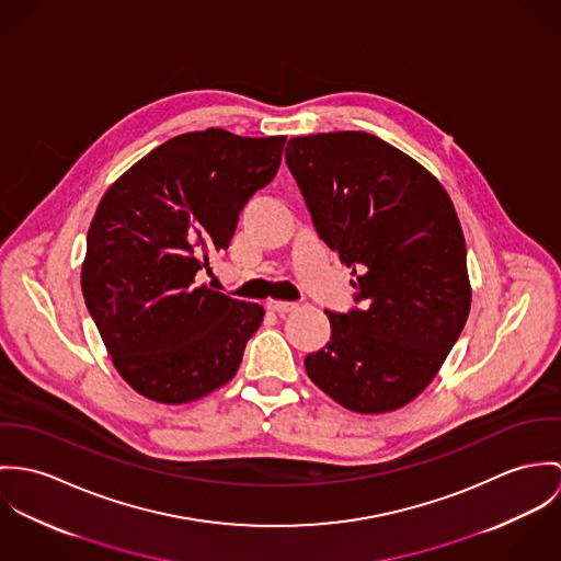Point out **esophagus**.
Instances as JSON below:
<instances>
[{"instance_id":"34e87169","label":"esophagus","mask_w":561,"mask_h":561,"mask_svg":"<svg viewBox=\"0 0 561 561\" xmlns=\"http://www.w3.org/2000/svg\"><path fill=\"white\" fill-rule=\"evenodd\" d=\"M266 310L275 311V313L284 316V313H290V311L297 310V304H286V301H266Z\"/></svg>"}]
</instances>
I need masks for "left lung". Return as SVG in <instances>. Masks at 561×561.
<instances>
[{
  "label": "left lung",
  "mask_w": 561,
  "mask_h": 561,
  "mask_svg": "<svg viewBox=\"0 0 561 561\" xmlns=\"http://www.w3.org/2000/svg\"><path fill=\"white\" fill-rule=\"evenodd\" d=\"M286 163L318 237L353 268L355 301L324 311L329 342L306 357L313 385L355 413L417 398L471 310L458 215L435 176L362 130L293 137Z\"/></svg>",
  "instance_id": "left-lung-1"
}]
</instances>
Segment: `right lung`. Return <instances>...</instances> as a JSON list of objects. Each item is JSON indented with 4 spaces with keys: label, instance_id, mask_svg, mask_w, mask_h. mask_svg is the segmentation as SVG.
I'll return each mask as SVG.
<instances>
[{
    "label": "right lung",
    "instance_id": "right-lung-1",
    "mask_svg": "<svg viewBox=\"0 0 561 561\" xmlns=\"http://www.w3.org/2000/svg\"><path fill=\"white\" fill-rule=\"evenodd\" d=\"M286 137L183 133L103 195L88 230L81 290L116 370L148 400L183 404L226 385L260 327L257 304L197 286L228 250L251 195L282 163Z\"/></svg>",
    "mask_w": 561,
    "mask_h": 561
}]
</instances>
